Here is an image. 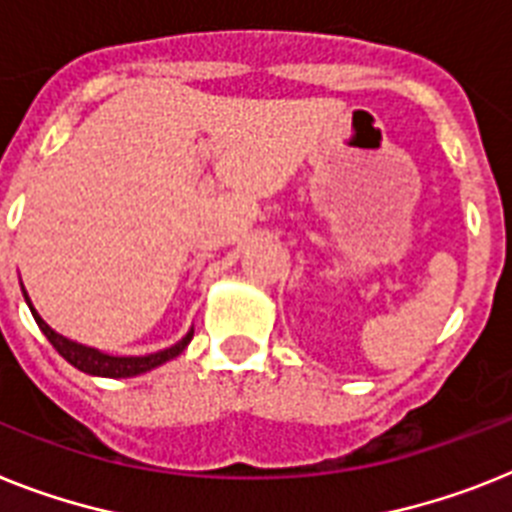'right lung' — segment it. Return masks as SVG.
<instances>
[{
  "label": "right lung",
  "instance_id": "right-lung-1",
  "mask_svg": "<svg viewBox=\"0 0 512 512\" xmlns=\"http://www.w3.org/2000/svg\"><path fill=\"white\" fill-rule=\"evenodd\" d=\"M20 289H23V296H25V304L30 307V315H33V320L38 322V328H41V333H44L46 338H49V343L54 346V349L59 351V356H64L67 362L72 364L75 369H80V372H85V375H93V377H114V380H119V377H137L143 375V372H150V369L161 367V364L171 362V359H176V356L182 354L184 349H187V343L192 341V333H195V328L187 330V336L182 338V341H176L174 346H169V349L163 351H153V354H145V356H114V354H106V351H98L93 349V346H83V343L77 341H70V338L59 336L57 330L49 328L44 322V317L38 315L36 307H33V302H30L28 291H25L23 281H20Z\"/></svg>",
  "mask_w": 512,
  "mask_h": 512
}]
</instances>
